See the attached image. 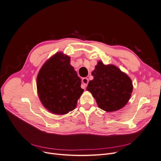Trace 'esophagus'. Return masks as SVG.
<instances>
[{"label":"esophagus","instance_id":"34e87169","mask_svg":"<svg viewBox=\"0 0 161 161\" xmlns=\"http://www.w3.org/2000/svg\"><path fill=\"white\" fill-rule=\"evenodd\" d=\"M81 81H82V84H81L82 87H83V88L85 89V87L86 86L87 84H88V83H89V79L86 78H84L82 79Z\"/></svg>","mask_w":161,"mask_h":161}]
</instances>
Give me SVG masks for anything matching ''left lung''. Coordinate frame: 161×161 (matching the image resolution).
Masks as SVG:
<instances>
[{
  "instance_id": "1",
  "label": "left lung",
  "mask_w": 161,
  "mask_h": 161,
  "mask_svg": "<svg viewBox=\"0 0 161 161\" xmlns=\"http://www.w3.org/2000/svg\"><path fill=\"white\" fill-rule=\"evenodd\" d=\"M92 80L86 90L96 99L98 107L107 112H114L124 107L133 91L131 79L114 65H105L98 62L92 71Z\"/></svg>"
}]
</instances>
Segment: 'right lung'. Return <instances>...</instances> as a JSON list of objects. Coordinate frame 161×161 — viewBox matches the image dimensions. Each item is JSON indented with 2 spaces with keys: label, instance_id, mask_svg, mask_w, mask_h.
<instances>
[{
  "label": "right lung",
  "instance_id": "add662e5",
  "mask_svg": "<svg viewBox=\"0 0 161 161\" xmlns=\"http://www.w3.org/2000/svg\"><path fill=\"white\" fill-rule=\"evenodd\" d=\"M39 98L43 105L56 114L74 110L83 92L81 79L70 64V57L58 53L40 70L36 80Z\"/></svg>",
  "mask_w": 161,
  "mask_h": 161
}]
</instances>
